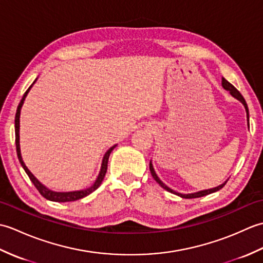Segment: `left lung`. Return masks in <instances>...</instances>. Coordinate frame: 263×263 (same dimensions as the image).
<instances>
[{
    "mask_svg": "<svg viewBox=\"0 0 263 263\" xmlns=\"http://www.w3.org/2000/svg\"><path fill=\"white\" fill-rule=\"evenodd\" d=\"M221 85H222V87H224L226 90H228L230 91V93L232 95V96L234 97V98H236V99H238L239 102H241L243 105H244V107H245V110H247V116H248V122H249V108H248V105H247V102H245V99L243 98V96L241 95V92H239L237 89L234 87L232 83H230L228 82L225 78H222L221 79ZM149 168H150V173H152V175H153V177L155 178V181L157 182L159 185L163 187V189H165L166 191H168V192H171V193H174V194H177V195H180L181 198H184V199H193V198H200V197H204V195H206V194H210V193H214V192H217V191H219L220 189H222L225 186V184H226V182L225 183H222V184H220L219 186H217V187H214V189H209V190H203V191H199V192H195V193H189V194H182V193H178V192H175L174 190H172V189H170L168 186L167 185H165V184L161 182L160 180H159V177L157 176V174H156V172H155V170H154V167H153V164H152V161H150V164H149Z\"/></svg>",
    "mask_w": 263,
    "mask_h": 263,
    "instance_id": "1",
    "label": "left lung"
}]
</instances>
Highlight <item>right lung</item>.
<instances>
[{
    "mask_svg": "<svg viewBox=\"0 0 263 263\" xmlns=\"http://www.w3.org/2000/svg\"><path fill=\"white\" fill-rule=\"evenodd\" d=\"M37 80V79H36ZM36 80L32 82L33 83L36 82ZM32 85L28 88V90L25 92L24 97H22L21 102L19 103L18 105V108H16V113H15V119H14V128H15V147H16V155H18V158H19V161L20 164L22 166V168L25 170V172L27 173V175L29 176L30 181L32 182L33 185L36 186V189L39 191V193H41L44 198L49 200V201H54V202H70V201H76V200H79V199H82L87 197V195H89L90 193H92L95 190H97L99 187L100 184H102L104 177H105V174L106 172H107V163H108V158H109V155L110 153L113 152V149L116 147V144L113 147H110L107 152H106L104 158H103V163H102V168H100V172H99V175L97 177V180L95 181V183L92 184L91 186H89L88 189H85V190H80V191H72V192H55V191H52V190L47 189L45 185H43V184L39 182L37 178L33 176L31 174V172L27 168V166L25 165L24 160H22V157H21V153H20V141H19V128H20V110H21V107H22V104H24L25 102V98L27 97L28 92H29L30 88L32 87Z\"/></svg>",
    "mask_w": 263,
    "mask_h": 263,
    "instance_id": "right-lung-1",
    "label": "right lung"
}]
</instances>
